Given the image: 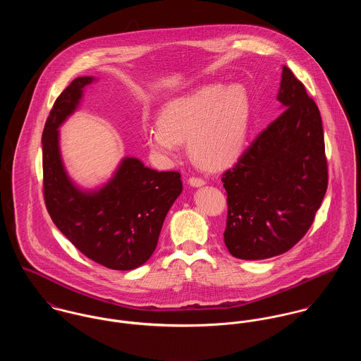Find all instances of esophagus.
I'll list each match as a JSON object with an SVG mask.
<instances>
[{
    "mask_svg": "<svg viewBox=\"0 0 361 361\" xmlns=\"http://www.w3.org/2000/svg\"><path fill=\"white\" fill-rule=\"evenodd\" d=\"M188 183H190V185H192V187H200V185L204 184V180H203L202 177H198V176H191V177L188 178Z\"/></svg>",
    "mask_w": 361,
    "mask_h": 361,
    "instance_id": "obj_1",
    "label": "esophagus"
}]
</instances>
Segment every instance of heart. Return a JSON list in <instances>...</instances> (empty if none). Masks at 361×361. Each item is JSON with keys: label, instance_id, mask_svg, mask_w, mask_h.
Returning a JSON list of instances; mask_svg holds the SVG:
<instances>
[{"label": "heart", "instance_id": "heart-1", "mask_svg": "<svg viewBox=\"0 0 361 361\" xmlns=\"http://www.w3.org/2000/svg\"><path fill=\"white\" fill-rule=\"evenodd\" d=\"M159 127L147 131L149 148L161 157H173L178 142L188 140L191 157L204 167L217 169L237 159L249 124V97L242 85L224 88L203 85L167 102L161 108Z\"/></svg>", "mask_w": 361, "mask_h": 361}]
</instances>
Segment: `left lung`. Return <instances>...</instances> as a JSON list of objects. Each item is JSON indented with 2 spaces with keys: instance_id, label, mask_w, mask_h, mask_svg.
Listing matches in <instances>:
<instances>
[{
  "instance_id": "left-lung-1",
  "label": "left lung",
  "mask_w": 361,
  "mask_h": 361,
  "mask_svg": "<svg viewBox=\"0 0 361 361\" xmlns=\"http://www.w3.org/2000/svg\"><path fill=\"white\" fill-rule=\"evenodd\" d=\"M279 101L280 116L221 176L228 204L224 242L243 260L293 247L312 227L328 187L319 106L286 66Z\"/></svg>"
}]
</instances>
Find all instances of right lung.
I'll return each mask as SVG.
<instances>
[{"label": "right lung", "instance_id": "right-lung-1", "mask_svg": "<svg viewBox=\"0 0 361 361\" xmlns=\"http://www.w3.org/2000/svg\"><path fill=\"white\" fill-rule=\"evenodd\" d=\"M92 78L72 81L56 98L42 131V194L47 210L84 256L112 270H133L154 253L164 217L183 191L178 171H157L135 158L121 161L98 192L78 190L65 173L58 127L78 106Z\"/></svg>", "mask_w": 361, "mask_h": 361}]
</instances>
